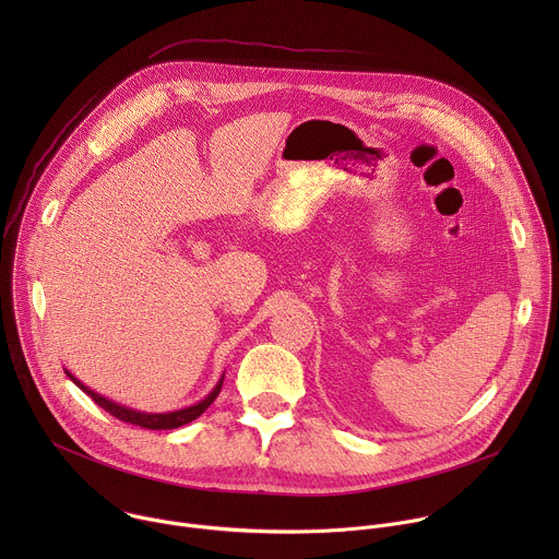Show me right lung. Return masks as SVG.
Instances as JSON below:
<instances>
[{
    "label": "right lung",
    "mask_w": 559,
    "mask_h": 559,
    "mask_svg": "<svg viewBox=\"0 0 559 559\" xmlns=\"http://www.w3.org/2000/svg\"><path fill=\"white\" fill-rule=\"evenodd\" d=\"M66 373H68V378H70L79 389H82L84 393H88V395L93 397V401H95L102 409H106L110 416L119 418L121 423H130V425H136V427H143V429H152V431H156V429H177V427H183V425L197 420V418L216 401V395H218L221 384H223V378H225V376H221V380L216 382V386L203 397L201 403H197V405H192V407H186V409H179V412H168V414H145V412H134V409H130V407H123V405H117V403L108 401V397L95 393V391L88 389L84 382H79L70 371H66Z\"/></svg>",
    "instance_id": "obj_1"
}]
</instances>
